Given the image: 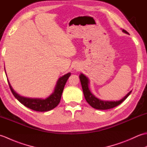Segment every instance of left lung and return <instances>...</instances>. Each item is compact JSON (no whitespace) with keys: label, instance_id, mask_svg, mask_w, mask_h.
Segmentation results:
<instances>
[{"label":"left lung","instance_id":"1","mask_svg":"<svg viewBox=\"0 0 147 147\" xmlns=\"http://www.w3.org/2000/svg\"><path fill=\"white\" fill-rule=\"evenodd\" d=\"M123 32L125 33L129 34L128 32H127L126 30H123ZM80 79L81 84L82 86V89L83 92L84 96L86 99V102L92 106L93 108L98 109V110H107V109H110L112 108H114L116 106L121 104L122 102L127 98L130 93H131V91L129 92L127 94L124 96V98H122L121 100L119 101H104L101 100L97 98H96L95 96L93 95L92 93L90 92V90L88 88V83L89 80L87 78L83 75V74H81L80 75Z\"/></svg>","mask_w":147,"mask_h":147}]
</instances>
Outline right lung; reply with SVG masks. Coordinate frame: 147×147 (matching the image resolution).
Listing matches in <instances>:
<instances>
[{
	"instance_id": "right-lung-1",
	"label": "right lung",
	"mask_w": 147,
	"mask_h": 147,
	"mask_svg": "<svg viewBox=\"0 0 147 147\" xmlns=\"http://www.w3.org/2000/svg\"><path fill=\"white\" fill-rule=\"evenodd\" d=\"M70 76L71 73H69L65 74L63 76L61 77L58 80L57 84H56L54 92L48 98L45 99L30 98L19 95L12 88L9 81H7V82L12 94L22 104L26 106L28 108L32 109L33 111L38 112H45L54 109L59 104L64 86Z\"/></svg>"
}]
</instances>
